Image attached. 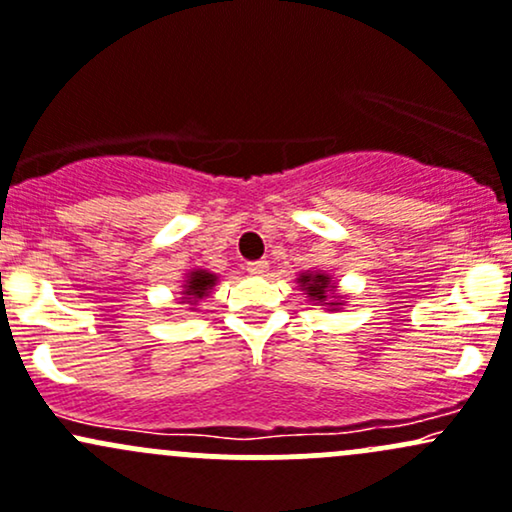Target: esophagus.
Wrapping results in <instances>:
<instances>
[{
    "label": "esophagus",
    "mask_w": 512,
    "mask_h": 512,
    "mask_svg": "<svg viewBox=\"0 0 512 512\" xmlns=\"http://www.w3.org/2000/svg\"><path fill=\"white\" fill-rule=\"evenodd\" d=\"M246 271H249L251 276H263V273L268 271V261H251L249 266H246Z\"/></svg>",
    "instance_id": "obj_1"
}]
</instances>
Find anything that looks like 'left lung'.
I'll list each match as a JSON object with an SVG mask.
<instances>
[{"mask_svg": "<svg viewBox=\"0 0 512 512\" xmlns=\"http://www.w3.org/2000/svg\"><path fill=\"white\" fill-rule=\"evenodd\" d=\"M298 285L302 290V295H307V300L312 302V305H320L324 310H342L344 307V295L339 293V285L334 283L332 276L329 273H322V271H305L300 273L298 278Z\"/></svg>", "mask_w": 512, "mask_h": 512, "instance_id": "8db88e82", "label": "left lung"}]
</instances>
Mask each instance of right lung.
<instances>
[{"label": "right lung", "mask_w": 512, "mask_h": 512, "mask_svg": "<svg viewBox=\"0 0 512 512\" xmlns=\"http://www.w3.org/2000/svg\"><path fill=\"white\" fill-rule=\"evenodd\" d=\"M219 276L217 273L207 271V268H192V271L185 273L183 285H180V302L188 305L190 310H197L202 300L212 293V288L217 285Z\"/></svg>", "instance_id": "1"}]
</instances>
